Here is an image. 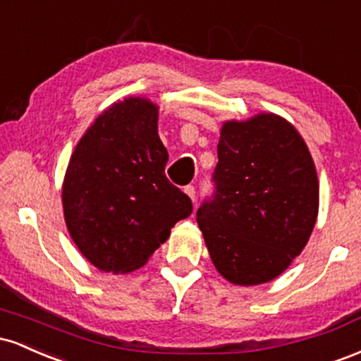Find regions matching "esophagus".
I'll use <instances>...</instances> for the list:
<instances>
[{"mask_svg": "<svg viewBox=\"0 0 361 361\" xmlns=\"http://www.w3.org/2000/svg\"><path fill=\"white\" fill-rule=\"evenodd\" d=\"M183 192L188 195L190 198H192V200L195 202V198H197V190H195V186L193 185H186L185 188H183Z\"/></svg>", "mask_w": 361, "mask_h": 361, "instance_id": "obj_1", "label": "esophagus"}]
</instances>
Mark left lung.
<instances>
[{
    "mask_svg": "<svg viewBox=\"0 0 361 361\" xmlns=\"http://www.w3.org/2000/svg\"><path fill=\"white\" fill-rule=\"evenodd\" d=\"M214 193L197 222L214 267L235 285L279 276L309 241L319 207L314 161L287 120L261 114L224 123Z\"/></svg>",
    "mask_w": 361,
    "mask_h": 361,
    "instance_id": "1",
    "label": "left lung"
}]
</instances>
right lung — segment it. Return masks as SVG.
Instances as JSON below:
<instances>
[{
  "label": "right lung",
  "mask_w": 361,
  "mask_h": 361,
  "mask_svg": "<svg viewBox=\"0 0 361 361\" xmlns=\"http://www.w3.org/2000/svg\"><path fill=\"white\" fill-rule=\"evenodd\" d=\"M168 151L157 106L144 98L115 103L74 149L62 205L73 241L103 271L140 268L193 205L164 175Z\"/></svg>",
  "instance_id": "obj_1"
}]
</instances>
